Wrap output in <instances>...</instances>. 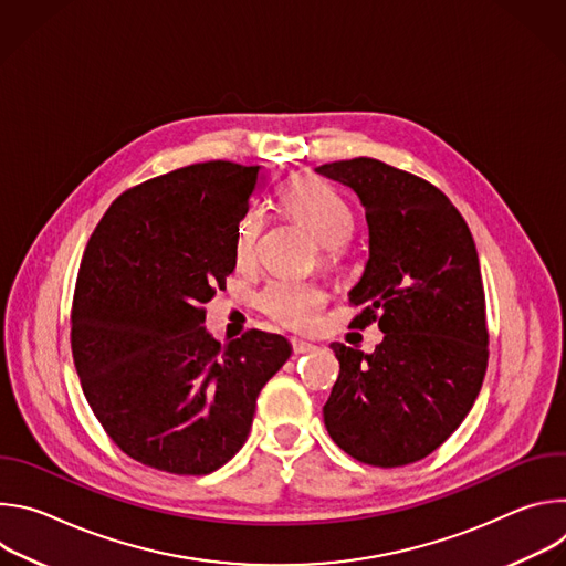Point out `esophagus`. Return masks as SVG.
Returning <instances> with one entry per match:
<instances>
[{
  "instance_id": "1",
  "label": "esophagus",
  "mask_w": 566,
  "mask_h": 566,
  "mask_svg": "<svg viewBox=\"0 0 566 566\" xmlns=\"http://www.w3.org/2000/svg\"><path fill=\"white\" fill-rule=\"evenodd\" d=\"M291 345H293V352L295 354H308V352H313L315 349V345H311V343H304V340H291Z\"/></svg>"
}]
</instances>
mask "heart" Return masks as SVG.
Listing matches in <instances>:
<instances>
[{
	"label": "heart",
	"mask_w": 566,
	"mask_h": 566,
	"mask_svg": "<svg viewBox=\"0 0 566 566\" xmlns=\"http://www.w3.org/2000/svg\"><path fill=\"white\" fill-rule=\"evenodd\" d=\"M280 203L289 219L315 237L322 264L338 266L356 226V212L349 199L319 177L295 175L282 184ZM264 230V208L251 206L241 214L234 228V260L239 266L255 264ZM325 302V291L306 280H275L260 293V306L271 319L300 332L313 327Z\"/></svg>",
	"instance_id": "heart-1"
}]
</instances>
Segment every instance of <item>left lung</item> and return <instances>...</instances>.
Segmentation results:
<instances>
[{
  "label": "left lung",
  "mask_w": 566,
  "mask_h": 566,
  "mask_svg": "<svg viewBox=\"0 0 566 566\" xmlns=\"http://www.w3.org/2000/svg\"><path fill=\"white\" fill-rule=\"evenodd\" d=\"M365 206L369 260L349 302L378 322L374 354L334 343L329 437L354 459L396 468L434 452L465 419L489 365L486 297L468 223L421 177L358 156L315 168Z\"/></svg>",
  "instance_id": "left-lung-1"
}]
</instances>
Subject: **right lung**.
Returning a JSON list of instances; mask_svg holds the SVG:
<instances>
[{
  "instance_id": "right-lung-1",
  "label": "right lung",
  "mask_w": 566,
  "mask_h": 566,
  "mask_svg": "<svg viewBox=\"0 0 566 566\" xmlns=\"http://www.w3.org/2000/svg\"><path fill=\"white\" fill-rule=\"evenodd\" d=\"M260 166L195 164L123 192L80 262L71 352L90 408L132 459L208 474L247 443L258 396L289 360L277 334L221 345L206 308L234 271V228Z\"/></svg>"
}]
</instances>
